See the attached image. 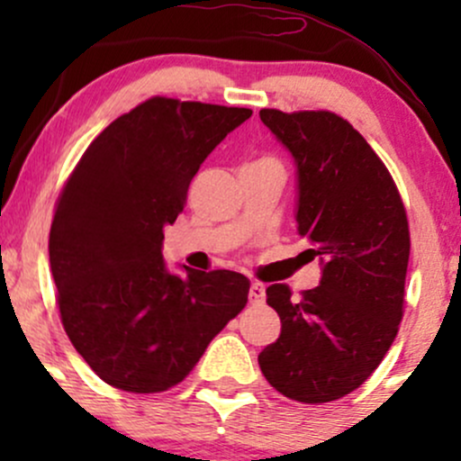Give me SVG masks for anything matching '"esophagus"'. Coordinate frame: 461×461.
Listing matches in <instances>:
<instances>
[{"mask_svg": "<svg viewBox=\"0 0 461 461\" xmlns=\"http://www.w3.org/2000/svg\"><path fill=\"white\" fill-rule=\"evenodd\" d=\"M264 299H267V288H264V284L253 282L251 288H249V301H251L253 305H258L264 303Z\"/></svg>", "mask_w": 461, "mask_h": 461, "instance_id": "obj_1", "label": "esophagus"}]
</instances>
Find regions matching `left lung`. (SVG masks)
I'll return each instance as SVG.
<instances>
[{
	"label": "left lung",
	"instance_id": "8db88e82",
	"mask_svg": "<svg viewBox=\"0 0 461 461\" xmlns=\"http://www.w3.org/2000/svg\"><path fill=\"white\" fill-rule=\"evenodd\" d=\"M297 167V231L321 260V284L294 299L267 288L282 333L258 356L267 382L301 403L359 388L382 364L403 319L410 230L385 164L342 116L260 110Z\"/></svg>",
	"mask_w": 461,
	"mask_h": 461
}]
</instances>
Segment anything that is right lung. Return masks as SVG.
I'll list each match as a JSON object with an SVG mask.
<instances>
[{
    "label": "right lung",
    "instance_id": "right-lung-1",
    "mask_svg": "<svg viewBox=\"0 0 461 461\" xmlns=\"http://www.w3.org/2000/svg\"><path fill=\"white\" fill-rule=\"evenodd\" d=\"M249 108L151 97L95 139L67 179L50 231L51 275L68 340L105 384L164 393L194 368L247 305L234 271L171 273L164 227L205 158Z\"/></svg>",
    "mask_w": 461,
    "mask_h": 461
}]
</instances>
